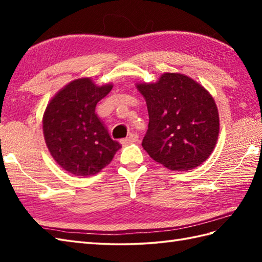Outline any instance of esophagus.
I'll list each match as a JSON object with an SVG mask.
<instances>
[{"label":"esophagus","instance_id":"esophagus-1","mask_svg":"<svg viewBox=\"0 0 262 262\" xmlns=\"http://www.w3.org/2000/svg\"><path fill=\"white\" fill-rule=\"evenodd\" d=\"M138 141V135L137 134H129L127 138L121 141V144L124 145H127V144H132V143H136Z\"/></svg>","mask_w":262,"mask_h":262}]
</instances>
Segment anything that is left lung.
Wrapping results in <instances>:
<instances>
[{
    "mask_svg": "<svg viewBox=\"0 0 262 262\" xmlns=\"http://www.w3.org/2000/svg\"><path fill=\"white\" fill-rule=\"evenodd\" d=\"M148 111L142 146L171 171H189L214 151L220 133L214 98L185 74L163 73L155 83H136Z\"/></svg>",
    "mask_w": 262,
    "mask_h": 262,
    "instance_id": "1",
    "label": "left lung"
}]
</instances>
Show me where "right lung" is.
<instances>
[{
	"label": "right lung",
	"instance_id": "1",
	"mask_svg": "<svg viewBox=\"0 0 262 262\" xmlns=\"http://www.w3.org/2000/svg\"><path fill=\"white\" fill-rule=\"evenodd\" d=\"M113 86L81 77L60 89L47 104L42 117L46 145L57 164L71 174H97L121 147L96 114L97 103Z\"/></svg>",
	"mask_w": 262,
	"mask_h": 262
}]
</instances>
